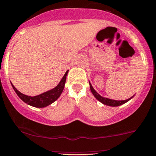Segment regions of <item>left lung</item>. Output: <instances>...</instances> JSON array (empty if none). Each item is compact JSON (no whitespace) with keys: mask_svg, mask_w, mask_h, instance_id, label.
<instances>
[{"mask_svg":"<svg viewBox=\"0 0 156 156\" xmlns=\"http://www.w3.org/2000/svg\"><path fill=\"white\" fill-rule=\"evenodd\" d=\"M89 86H90V89H91V92L93 94L94 96L96 98V99H98L100 102H101L102 104L106 105H109V106H113V107H115V106H119L121 105L124 104L126 103L127 101H128L130 98H132V97L128 99H126V100H121V101H118V100H113V99H110V98H105V97H102L101 95H100L95 89H93V87L92 86L91 83H89Z\"/></svg>","mask_w":156,"mask_h":156,"instance_id":"1","label":"left lung"}]
</instances>
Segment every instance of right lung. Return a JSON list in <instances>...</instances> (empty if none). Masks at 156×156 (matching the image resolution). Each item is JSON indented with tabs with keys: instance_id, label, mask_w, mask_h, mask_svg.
I'll use <instances>...</instances> for the list:
<instances>
[{
	"instance_id": "add662e5",
	"label": "right lung",
	"mask_w": 156,
	"mask_h": 156,
	"mask_svg": "<svg viewBox=\"0 0 156 156\" xmlns=\"http://www.w3.org/2000/svg\"><path fill=\"white\" fill-rule=\"evenodd\" d=\"M67 73H68V70L66 72L64 76H63V78L61 79V80L60 81L59 84H58L56 87L51 89V90L48 91V92H44V93L36 95V96L32 97L29 96V95H24V94L21 93L20 91H18L17 89L13 86V85L12 84V83L11 84L13 89H14V91L16 92V93L17 94L18 96H19L20 98V99H22L24 102L35 108H44L49 105H51V103H53L54 101H55L58 98H59L61 94L62 93L63 90H64Z\"/></svg>"
}]
</instances>
